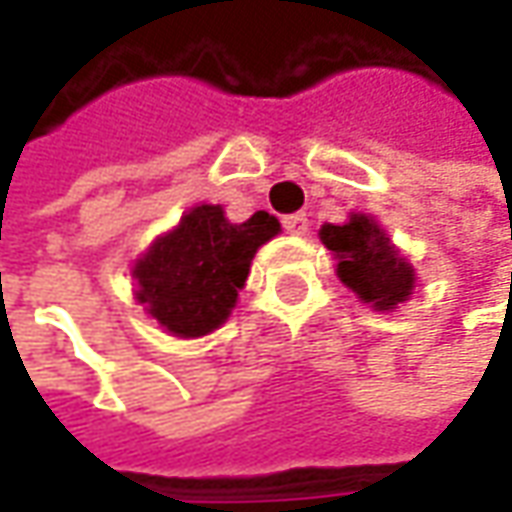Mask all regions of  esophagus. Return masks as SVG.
<instances>
[{"instance_id":"34e87169","label":"esophagus","mask_w":512,"mask_h":512,"mask_svg":"<svg viewBox=\"0 0 512 512\" xmlns=\"http://www.w3.org/2000/svg\"><path fill=\"white\" fill-rule=\"evenodd\" d=\"M307 227H310V222H307L305 213H293V216H285V230L290 233V236H305Z\"/></svg>"}]
</instances>
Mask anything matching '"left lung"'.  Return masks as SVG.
<instances>
[{"label": "left lung", "instance_id": "left-lung-1", "mask_svg": "<svg viewBox=\"0 0 512 512\" xmlns=\"http://www.w3.org/2000/svg\"><path fill=\"white\" fill-rule=\"evenodd\" d=\"M322 245L336 259V276L356 299L379 313H393L416 290V267L387 236L376 216L350 213L342 225H322Z\"/></svg>", "mask_w": 512, "mask_h": 512}]
</instances>
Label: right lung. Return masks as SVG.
<instances>
[{
    "instance_id": "add662e5",
    "label": "right lung",
    "mask_w": 512,
    "mask_h": 512,
    "mask_svg": "<svg viewBox=\"0 0 512 512\" xmlns=\"http://www.w3.org/2000/svg\"><path fill=\"white\" fill-rule=\"evenodd\" d=\"M279 230V219L265 210L230 222L222 205L190 207L133 262V299L170 336H207L230 319L256 250Z\"/></svg>"
}]
</instances>
